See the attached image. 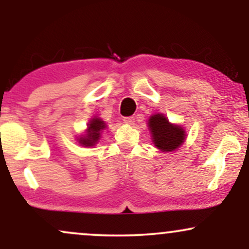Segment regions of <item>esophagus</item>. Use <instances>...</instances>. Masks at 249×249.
Listing matches in <instances>:
<instances>
[{
    "label": "esophagus",
    "instance_id": "34e87169",
    "mask_svg": "<svg viewBox=\"0 0 249 249\" xmlns=\"http://www.w3.org/2000/svg\"><path fill=\"white\" fill-rule=\"evenodd\" d=\"M123 121H124V123H126V124H133L134 123V117H124V119H123Z\"/></svg>",
    "mask_w": 249,
    "mask_h": 249
}]
</instances>
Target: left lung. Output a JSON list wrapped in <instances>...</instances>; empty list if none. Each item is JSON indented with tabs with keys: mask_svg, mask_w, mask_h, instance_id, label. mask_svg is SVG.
<instances>
[{
	"mask_svg": "<svg viewBox=\"0 0 249 249\" xmlns=\"http://www.w3.org/2000/svg\"><path fill=\"white\" fill-rule=\"evenodd\" d=\"M148 127L152 133L154 145L162 152L177 150L185 141L184 128L171 124L161 113H157L148 119Z\"/></svg>",
	"mask_w": 249,
	"mask_h": 249,
	"instance_id": "obj_1",
	"label": "left lung"
}]
</instances>
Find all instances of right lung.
Segmentation results:
<instances>
[{"mask_svg": "<svg viewBox=\"0 0 249 249\" xmlns=\"http://www.w3.org/2000/svg\"><path fill=\"white\" fill-rule=\"evenodd\" d=\"M105 127V123L99 118L91 119L88 127L87 136L79 138V144L84 146H93L101 137V131Z\"/></svg>", "mask_w": 249, "mask_h": 249, "instance_id": "add662e5", "label": "right lung"}]
</instances>
